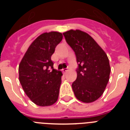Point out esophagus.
Segmentation results:
<instances>
[{
	"mask_svg": "<svg viewBox=\"0 0 130 130\" xmlns=\"http://www.w3.org/2000/svg\"><path fill=\"white\" fill-rule=\"evenodd\" d=\"M68 72V70L66 68H64V69H62V72L64 73H66V72Z\"/></svg>",
	"mask_w": 130,
	"mask_h": 130,
	"instance_id": "obj_1",
	"label": "esophagus"
}]
</instances>
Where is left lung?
Listing matches in <instances>:
<instances>
[{"mask_svg":"<svg viewBox=\"0 0 130 130\" xmlns=\"http://www.w3.org/2000/svg\"><path fill=\"white\" fill-rule=\"evenodd\" d=\"M77 58V79L72 89L77 99L91 103L103 94L109 79L111 68L109 58L89 34L80 30L63 33Z\"/></svg>","mask_w":130,"mask_h":130,"instance_id":"left-lung-1","label":"left lung"}]
</instances>
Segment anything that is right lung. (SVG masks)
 I'll return each mask as SVG.
<instances>
[{"instance_id":"add662e5","label":"right lung","mask_w":130,"mask_h":130,"mask_svg":"<svg viewBox=\"0 0 130 130\" xmlns=\"http://www.w3.org/2000/svg\"><path fill=\"white\" fill-rule=\"evenodd\" d=\"M62 38L58 32L42 34L31 43L19 64V79L23 89L39 106H49L58 100L62 73L53 68L51 58Z\"/></svg>"}]
</instances>
